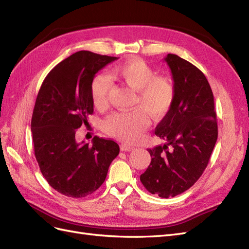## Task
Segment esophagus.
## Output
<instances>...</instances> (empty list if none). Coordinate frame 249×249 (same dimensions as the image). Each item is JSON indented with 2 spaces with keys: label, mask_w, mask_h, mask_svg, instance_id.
Instances as JSON below:
<instances>
[{
  "label": "esophagus",
  "mask_w": 249,
  "mask_h": 249,
  "mask_svg": "<svg viewBox=\"0 0 249 249\" xmlns=\"http://www.w3.org/2000/svg\"><path fill=\"white\" fill-rule=\"evenodd\" d=\"M120 149H122L123 152H131V150L134 149V147H132V146H130V145L122 144V145H120Z\"/></svg>",
  "instance_id": "obj_1"
}]
</instances>
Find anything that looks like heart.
<instances>
[{
	"label": "heart",
	"instance_id": "b5f03b06",
	"mask_svg": "<svg viewBox=\"0 0 249 249\" xmlns=\"http://www.w3.org/2000/svg\"><path fill=\"white\" fill-rule=\"evenodd\" d=\"M111 76L136 91L134 105L141 107L129 112H116L104 123L110 136L124 142L137 141L148 125L147 114L153 119H161L170 111L176 97L173 81L156 71L141 59H130L116 65ZM112 82L106 74H96L90 84V96L97 109L107 107Z\"/></svg>",
	"mask_w": 249,
	"mask_h": 249
}]
</instances>
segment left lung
I'll use <instances>...</instances> for the list:
<instances>
[{
  "label": "left lung",
  "instance_id": "8db88e82",
  "mask_svg": "<svg viewBox=\"0 0 249 249\" xmlns=\"http://www.w3.org/2000/svg\"><path fill=\"white\" fill-rule=\"evenodd\" d=\"M171 71L176 97L155 134L166 140L149 148L152 161L140 176L145 189L168 198L196 183L209 163L218 137L212 89L196 66L175 54L164 59Z\"/></svg>",
  "mask_w": 249,
  "mask_h": 249
}]
</instances>
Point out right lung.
I'll use <instances>...</instances> for the list:
<instances>
[{"instance_id": "right-lung-1", "label": "right lung", "mask_w": 249, "mask_h": 249, "mask_svg": "<svg viewBox=\"0 0 249 249\" xmlns=\"http://www.w3.org/2000/svg\"><path fill=\"white\" fill-rule=\"evenodd\" d=\"M116 57L80 51L57 64L37 94L31 131L34 154L47 182L65 196L92 194L106 179L119 154L115 141L94 136L92 146L78 143L76 133L93 113L90 84Z\"/></svg>"}]
</instances>
